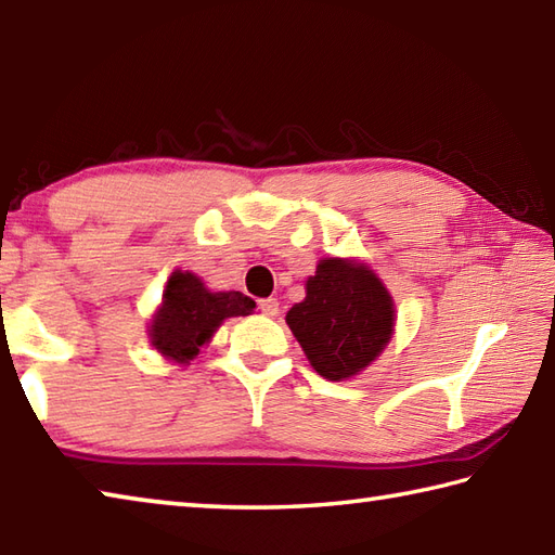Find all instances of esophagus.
Listing matches in <instances>:
<instances>
[{"mask_svg": "<svg viewBox=\"0 0 555 555\" xmlns=\"http://www.w3.org/2000/svg\"><path fill=\"white\" fill-rule=\"evenodd\" d=\"M259 310H262L267 318H276V314H279V300L276 298H262V300H259Z\"/></svg>", "mask_w": 555, "mask_h": 555, "instance_id": "esophagus-1", "label": "esophagus"}]
</instances>
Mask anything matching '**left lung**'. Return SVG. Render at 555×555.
<instances>
[{"label":"left lung","instance_id":"1","mask_svg":"<svg viewBox=\"0 0 555 555\" xmlns=\"http://www.w3.org/2000/svg\"><path fill=\"white\" fill-rule=\"evenodd\" d=\"M306 291V300L288 310L286 322L322 377L361 373L392 339V298L367 267L322 259Z\"/></svg>","mask_w":555,"mask_h":555}]
</instances>
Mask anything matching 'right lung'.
Segmentation results:
<instances>
[{
    "label": "right lung",
    "mask_w": 555,
    "mask_h": 555,
    "mask_svg": "<svg viewBox=\"0 0 555 555\" xmlns=\"http://www.w3.org/2000/svg\"><path fill=\"white\" fill-rule=\"evenodd\" d=\"M255 300L241 291L211 293L190 271H172L163 306L151 322V344L178 363H190L225 318L249 314Z\"/></svg>",
    "instance_id": "1"
}]
</instances>
